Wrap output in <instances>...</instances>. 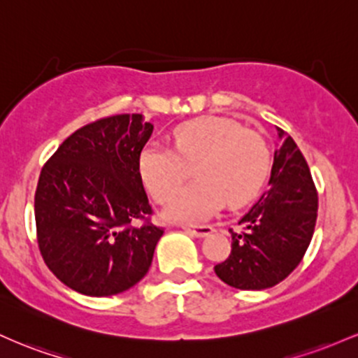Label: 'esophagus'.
<instances>
[{
    "mask_svg": "<svg viewBox=\"0 0 358 358\" xmlns=\"http://www.w3.org/2000/svg\"><path fill=\"white\" fill-rule=\"evenodd\" d=\"M182 230L196 236V238H203V236H208L210 233H213V227L211 224H201V227H187V224H184Z\"/></svg>",
    "mask_w": 358,
    "mask_h": 358,
    "instance_id": "esophagus-1",
    "label": "esophagus"
}]
</instances>
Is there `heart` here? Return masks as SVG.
Masks as SVG:
<instances>
[{"instance_id": "obj_1", "label": "heart", "mask_w": 358, "mask_h": 358, "mask_svg": "<svg viewBox=\"0 0 358 358\" xmlns=\"http://www.w3.org/2000/svg\"><path fill=\"white\" fill-rule=\"evenodd\" d=\"M172 148L150 142L138 157V174L145 189L159 203L166 201L196 166V182L169 199L166 216L176 222L199 223L223 208L243 204L262 187L271 167L266 140L224 118H203L179 127Z\"/></svg>"}]
</instances>
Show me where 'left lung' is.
I'll use <instances>...</instances> for the list:
<instances>
[{
  "mask_svg": "<svg viewBox=\"0 0 358 358\" xmlns=\"http://www.w3.org/2000/svg\"><path fill=\"white\" fill-rule=\"evenodd\" d=\"M268 191L240 218L243 231H231V254L215 266L228 286L260 291L279 284L298 267L313 238L318 194L294 140L277 128Z\"/></svg>",
  "mask_w": 358,
  "mask_h": 358,
  "instance_id": "1",
  "label": "left lung"
}]
</instances>
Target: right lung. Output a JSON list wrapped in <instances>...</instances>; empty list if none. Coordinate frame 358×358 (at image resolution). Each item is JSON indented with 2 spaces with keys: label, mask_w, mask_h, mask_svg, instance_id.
<instances>
[{
  "label": "right lung",
  "mask_w": 358,
  "mask_h": 358,
  "mask_svg": "<svg viewBox=\"0 0 358 358\" xmlns=\"http://www.w3.org/2000/svg\"><path fill=\"white\" fill-rule=\"evenodd\" d=\"M154 125L116 115L79 128L40 172L35 223L43 262L60 282L86 296H115L145 277L164 235L138 174Z\"/></svg>",
  "instance_id": "add662e5"
}]
</instances>
